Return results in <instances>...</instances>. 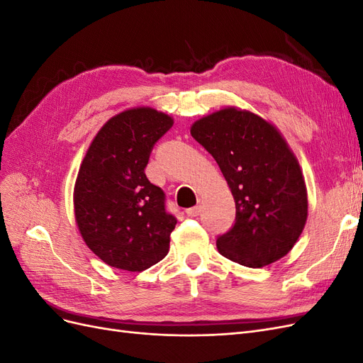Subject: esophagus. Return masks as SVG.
<instances>
[{
    "label": "esophagus",
    "mask_w": 363,
    "mask_h": 363,
    "mask_svg": "<svg viewBox=\"0 0 363 363\" xmlns=\"http://www.w3.org/2000/svg\"><path fill=\"white\" fill-rule=\"evenodd\" d=\"M200 213H201L200 206H194V207H191V208H188V211H186V215H188L189 218H196Z\"/></svg>",
    "instance_id": "obj_1"
}]
</instances>
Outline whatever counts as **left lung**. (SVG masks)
I'll return each instance as SVG.
<instances>
[{"instance_id":"left-lung-1","label":"left lung","mask_w":363,"mask_h":363,"mask_svg":"<svg viewBox=\"0 0 363 363\" xmlns=\"http://www.w3.org/2000/svg\"><path fill=\"white\" fill-rule=\"evenodd\" d=\"M191 135L213 156L236 203L235 224L218 236V251L248 268L286 256L306 224L307 192L277 128L228 107L196 121Z\"/></svg>"}]
</instances>
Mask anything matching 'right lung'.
<instances>
[{
    "label": "right lung",
    "mask_w": 363,
    "mask_h": 363,
    "mask_svg": "<svg viewBox=\"0 0 363 363\" xmlns=\"http://www.w3.org/2000/svg\"><path fill=\"white\" fill-rule=\"evenodd\" d=\"M172 124L155 108H130L107 121L83 159L74 189L75 221L86 245L113 268L144 271L168 255L177 218L145 168Z\"/></svg>",
    "instance_id": "right-lung-1"
}]
</instances>
